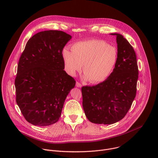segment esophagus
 Returning <instances> with one entry per match:
<instances>
[{"label":"esophagus","mask_w":158,"mask_h":158,"mask_svg":"<svg viewBox=\"0 0 158 158\" xmlns=\"http://www.w3.org/2000/svg\"><path fill=\"white\" fill-rule=\"evenodd\" d=\"M76 87H82V85H81L79 82H76Z\"/></svg>","instance_id":"34e87169"}]
</instances>
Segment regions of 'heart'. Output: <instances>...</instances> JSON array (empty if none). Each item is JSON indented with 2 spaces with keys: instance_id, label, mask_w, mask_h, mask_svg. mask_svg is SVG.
<instances>
[{
  "instance_id": "heart-1",
  "label": "heart",
  "mask_w": 158,
  "mask_h": 158,
  "mask_svg": "<svg viewBox=\"0 0 158 158\" xmlns=\"http://www.w3.org/2000/svg\"><path fill=\"white\" fill-rule=\"evenodd\" d=\"M71 51L64 48L62 59L65 70L75 76L83 65L84 78L93 84L106 81L113 72L118 60L116 47L101 40H89L73 44Z\"/></svg>"
}]
</instances>
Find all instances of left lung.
Returning <instances> with one entry per match:
<instances>
[{"mask_svg":"<svg viewBox=\"0 0 158 158\" xmlns=\"http://www.w3.org/2000/svg\"><path fill=\"white\" fill-rule=\"evenodd\" d=\"M116 36L118 60L110 76L92 87H82L85 116L95 124H112L124 118L136 97L138 67L136 53L120 34Z\"/></svg>","mask_w":158,"mask_h":158,"instance_id":"8db88e82","label":"left lung"}]
</instances>
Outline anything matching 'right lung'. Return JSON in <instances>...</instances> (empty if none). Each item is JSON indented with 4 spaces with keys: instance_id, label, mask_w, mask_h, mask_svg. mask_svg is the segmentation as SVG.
Listing matches in <instances>:
<instances>
[{
    "instance_id": "1",
    "label": "right lung",
    "mask_w": 158,
    "mask_h": 158,
    "mask_svg": "<svg viewBox=\"0 0 158 158\" xmlns=\"http://www.w3.org/2000/svg\"><path fill=\"white\" fill-rule=\"evenodd\" d=\"M72 38L59 31H45L27 42L15 80L16 102L29 123L46 126L58 121L76 81L66 73L62 52Z\"/></svg>"
}]
</instances>
